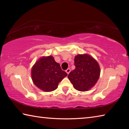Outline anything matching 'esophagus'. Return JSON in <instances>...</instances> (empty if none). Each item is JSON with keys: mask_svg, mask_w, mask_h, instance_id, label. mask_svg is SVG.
I'll return each instance as SVG.
<instances>
[{"mask_svg": "<svg viewBox=\"0 0 129 129\" xmlns=\"http://www.w3.org/2000/svg\"><path fill=\"white\" fill-rule=\"evenodd\" d=\"M65 72H66L67 73V74H68H68L70 73V72H71V69H70L69 68H68V69H67V70H66V71H65Z\"/></svg>", "mask_w": 129, "mask_h": 129, "instance_id": "esophagus-1", "label": "esophagus"}]
</instances>
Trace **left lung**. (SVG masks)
Returning <instances> with one entry per match:
<instances>
[{"mask_svg": "<svg viewBox=\"0 0 129 129\" xmlns=\"http://www.w3.org/2000/svg\"><path fill=\"white\" fill-rule=\"evenodd\" d=\"M76 68L68 75L76 90L86 91L94 85L99 79L100 68L94 58L87 54H78L75 57Z\"/></svg>", "mask_w": 129, "mask_h": 129, "instance_id": "left-lung-1", "label": "left lung"}]
</instances>
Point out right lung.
<instances>
[{"instance_id": "1", "label": "right lung", "mask_w": 129, "mask_h": 129, "mask_svg": "<svg viewBox=\"0 0 129 129\" xmlns=\"http://www.w3.org/2000/svg\"><path fill=\"white\" fill-rule=\"evenodd\" d=\"M67 75L52 56L40 58L36 62L31 71L34 84L46 92L56 90L58 83Z\"/></svg>"}]
</instances>
